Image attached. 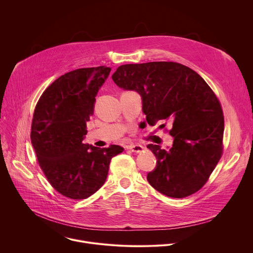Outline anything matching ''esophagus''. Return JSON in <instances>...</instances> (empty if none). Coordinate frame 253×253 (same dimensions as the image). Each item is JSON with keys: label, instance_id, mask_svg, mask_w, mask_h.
<instances>
[{"label": "esophagus", "instance_id": "1", "mask_svg": "<svg viewBox=\"0 0 253 253\" xmlns=\"http://www.w3.org/2000/svg\"><path fill=\"white\" fill-rule=\"evenodd\" d=\"M128 150L134 152V153H140L144 150V147L141 145H129L126 147Z\"/></svg>", "mask_w": 253, "mask_h": 253}]
</instances>
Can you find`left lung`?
<instances>
[{
  "mask_svg": "<svg viewBox=\"0 0 253 253\" xmlns=\"http://www.w3.org/2000/svg\"><path fill=\"white\" fill-rule=\"evenodd\" d=\"M112 79L120 88L141 95L149 125L172 123L169 150L147 146L157 159L147 175L150 185L172 198L200 190L223 153L224 117L213 90L195 71L176 62L122 65Z\"/></svg>",
  "mask_w": 253,
  "mask_h": 253,
  "instance_id": "obj_1",
  "label": "left lung"
}]
</instances>
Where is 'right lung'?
Returning a JSON list of instances; mask_svg holds the SVG:
<instances>
[{
    "instance_id": "right-lung-1",
    "label": "right lung",
    "mask_w": 253,
    "mask_h": 253,
    "mask_svg": "<svg viewBox=\"0 0 253 253\" xmlns=\"http://www.w3.org/2000/svg\"><path fill=\"white\" fill-rule=\"evenodd\" d=\"M111 69L80 68L55 80L36 105L31 141L52 187L65 197L86 199L105 183L118 145L98 148L82 141L94 111L95 96Z\"/></svg>"
}]
</instances>
